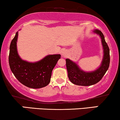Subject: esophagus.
<instances>
[{
	"mask_svg": "<svg viewBox=\"0 0 120 120\" xmlns=\"http://www.w3.org/2000/svg\"><path fill=\"white\" fill-rule=\"evenodd\" d=\"M67 51L66 50H63L61 52V56L62 57H65L67 55Z\"/></svg>",
	"mask_w": 120,
	"mask_h": 120,
	"instance_id": "esophagus-1",
	"label": "esophagus"
}]
</instances>
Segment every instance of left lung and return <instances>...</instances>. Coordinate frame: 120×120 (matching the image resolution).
I'll use <instances>...</instances> for the list:
<instances>
[{"label": "left lung", "mask_w": 120, "mask_h": 120, "mask_svg": "<svg viewBox=\"0 0 120 120\" xmlns=\"http://www.w3.org/2000/svg\"><path fill=\"white\" fill-rule=\"evenodd\" d=\"M93 32L100 36L103 48V58L100 66L96 70L86 72L82 70L76 62L68 58L66 60L68 77L69 81L73 84L78 86H88L98 82L108 70L110 65V49L105 39L103 33L98 29Z\"/></svg>", "instance_id": "8db88e82"}]
</instances>
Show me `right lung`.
<instances>
[{
  "instance_id": "add662e5",
  "label": "right lung",
  "mask_w": 120,
  "mask_h": 120,
  "mask_svg": "<svg viewBox=\"0 0 120 120\" xmlns=\"http://www.w3.org/2000/svg\"><path fill=\"white\" fill-rule=\"evenodd\" d=\"M18 32L10 45L9 63L11 72L21 83L31 88H41L49 83L52 70L60 58V54H49L39 61L29 62L20 58L17 51Z\"/></svg>"
}]
</instances>
